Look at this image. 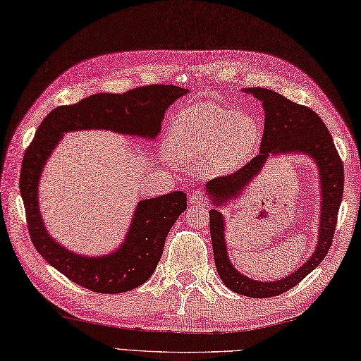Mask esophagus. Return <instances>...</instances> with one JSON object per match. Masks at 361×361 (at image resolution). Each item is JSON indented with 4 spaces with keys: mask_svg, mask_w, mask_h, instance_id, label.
Wrapping results in <instances>:
<instances>
[{
    "mask_svg": "<svg viewBox=\"0 0 361 361\" xmlns=\"http://www.w3.org/2000/svg\"><path fill=\"white\" fill-rule=\"evenodd\" d=\"M190 204L196 205V207H200V205H204V207H205V205H207V200H205L202 191L193 190V191H191V195H190Z\"/></svg>",
    "mask_w": 361,
    "mask_h": 361,
    "instance_id": "1",
    "label": "esophagus"
}]
</instances>
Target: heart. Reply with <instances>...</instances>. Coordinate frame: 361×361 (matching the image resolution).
Here are the masks:
<instances>
[{"label": "heart", "mask_w": 361, "mask_h": 361, "mask_svg": "<svg viewBox=\"0 0 361 361\" xmlns=\"http://www.w3.org/2000/svg\"><path fill=\"white\" fill-rule=\"evenodd\" d=\"M259 142L252 115L207 102L188 106L170 126L168 149L180 161L207 158L210 174H229L243 165Z\"/></svg>", "instance_id": "b5f03b06"}]
</instances>
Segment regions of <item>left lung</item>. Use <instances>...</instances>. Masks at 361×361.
<instances>
[{"instance_id":"8db88e82","label":"left lung","mask_w":361,"mask_h":361,"mask_svg":"<svg viewBox=\"0 0 361 361\" xmlns=\"http://www.w3.org/2000/svg\"><path fill=\"white\" fill-rule=\"evenodd\" d=\"M259 99L264 110V130L260 145V154L231 176L216 178L205 183V193L215 205L210 213L212 247L215 255L216 271L227 288L247 298H273L298 285L318 264L324 260L332 246V237L336 226L338 209L343 200L344 170L338 156L332 135L326 124L312 109L296 104L269 88H245ZM296 153L312 158L319 168L322 215L319 241L312 255L302 267L291 275L276 281H255L234 268L226 252L225 217L221 209L226 203L236 200L259 171L267 159L273 155Z\"/></svg>"}]
</instances>
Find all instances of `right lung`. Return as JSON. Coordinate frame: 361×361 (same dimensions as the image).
<instances>
[{"instance_id": "right-lung-1", "label": "right lung", "mask_w": 361, "mask_h": 361, "mask_svg": "<svg viewBox=\"0 0 361 361\" xmlns=\"http://www.w3.org/2000/svg\"><path fill=\"white\" fill-rule=\"evenodd\" d=\"M188 93L178 85H146L123 94H92L78 104L49 112L25 152L20 174L31 240L43 259L59 273L94 293L115 294L145 283L157 268L166 235L187 209V195H168L138 201L121 245L107 254L84 255L59 243L42 218L39 187L51 154L67 132L104 129L116 134L156 140L166 109Z\"/></svg>"}]
</instances>
